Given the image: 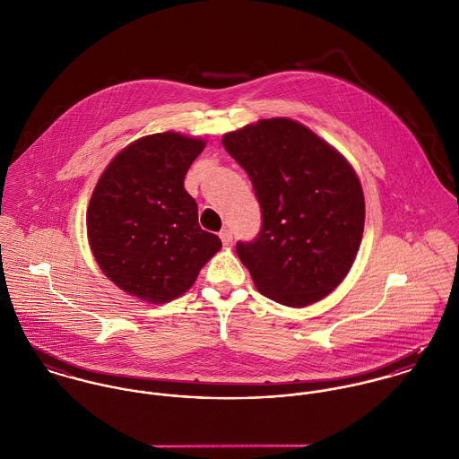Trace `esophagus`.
<instances>
[{
  "label": "esophagus",
  "mask_w": 459,
  "mask_h": 459,
  "mask_svg": "<svg viewBox=\"0 0 459 459\" xmlns=\"http://www.w3.org/2000/svg\"><path fill=\"white\" fill-rule=\"evenodd\" d=\"M220 239H221L223 247H232V232L229 229H223L220 232Z\"/></svg>",
  "instance_id": "obj_1"
}]
</instances>
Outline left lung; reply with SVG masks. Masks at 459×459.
<instances>
[{"mask_svg": "<svg viewBox=\"0 0 459 459\" xmlns=\"http://www.w3.org/2000/svg\"><path fill=\"white\" fill-rule=\"evenodd\" d=\"M250 176L262 209L254 241L236 252L255 287L280 305L316 303L351 271L364 230L352 165L305 125L260 119L221 139Z\"/></svg>", "mask_w": 459, "mask_h": 459, "instance_id": "8db88e82", "label": "left lung"}]
</instances>
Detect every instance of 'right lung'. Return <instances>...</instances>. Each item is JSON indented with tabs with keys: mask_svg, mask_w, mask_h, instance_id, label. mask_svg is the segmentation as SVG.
I'll return each mask as SVG.
<instances>
[{
	"mask_svg": "<svg viewBox=\"0 0 459 459\" xmlns=\"http://www.w3.org/2000/svg\"><path fill=\"white\" fill-rule=\"evenodd\" d=\"M205 143L176 132L143 137L114 156L86 212L88 239L103 274L152 305L183 296L221 248L199 225L185 176Z\"/></svg>",
	"mask_w": 459,
	"mask_h": 459,
	"instance_id": "obj_1",
	"label": "right lung"
}]
</instances>
